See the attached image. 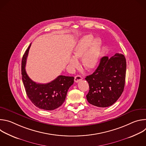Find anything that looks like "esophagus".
Wrapping results in <instances>:
<instances>
[{"label":"esophagus","mask_w":146,"mask_h":146,"mask_svg":"<svg viewBox=\"0 0 146 146\" xmlns=\"http://www.w3.org/2000/svg\"><path fill=\"white\" fill-rule=\"evenodd\" d=\"M82 79V77L81 76H80V75H77V76L74 77V81L76 82H78V81H81Z\"/></svg>","instance_id":"esophagus-1"}]
</instances>
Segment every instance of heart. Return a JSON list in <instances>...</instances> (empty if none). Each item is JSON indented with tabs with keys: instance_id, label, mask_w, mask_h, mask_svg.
I'll return each instance as SVG.
<instances>
[{
	"instance_id": "heart-1",
	"label": "heart",
	"mask_w": 146,
	"mask_h": 146,
	"mask_svg": "<svg viewBox=\"0 0 146 146\" xmlns=\"http://www.w3.org/2000/svg\"><path fill=\"white\" fill-rule=\"evenodd\" d=\"M94 38L91 35H87L83 37L76 46L74 50V57L70 58L69 64L72 68H76L78 65L77 58H82V63L84 69L88 71L94 69L99 60L102 41Z\"/></svg>"
}]
</instances>
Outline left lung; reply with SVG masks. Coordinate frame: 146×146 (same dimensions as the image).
<instances>
[{
    "label": "left lung",
    "instance_id": "8db88e82",
    "mask_svg": "<svg viewBox=\"0 0 146 146\" xmlns=\"http://www.w3.org/2000/svg\"><path fill=\"white\" fill-rule=\"evenodd\" d=\"M127 63L123 54L115 53L110 58L103 56L96 70L86 77L90 90L87 99L91 105L106 108L121 95L125 82Z\"/></svg>",
    "mask_w": 146,
    "mask_h": 146
}]
</instances>
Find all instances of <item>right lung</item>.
Segmentation results:
<instances>
[{
	"label": "right lung",
	"instance_id": "add662e5",
	"mask_svg": "<svg viewBox=\"0 0 146 146\" xmlns=\"http://www.w3.org/2000/svg\"><path fill=\"white\" fill-rule=\"evenodd\" d=\"M31 44L26 50L22 59L21 74L26 93L37 108L53 110L60 106L65 100L68 91L73 84V77L59 76L47 84H37L28 76L25 70L27 58Z\"/></svg>",
	"mask_w": 146,
	"mask_h": 146
}]
</instances>
